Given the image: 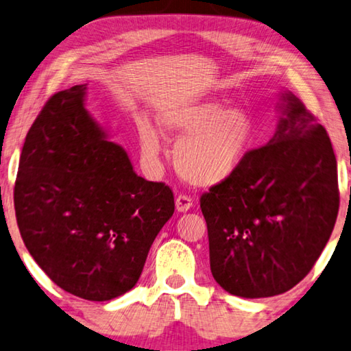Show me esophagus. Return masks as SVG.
<instances>
[{
    "label": "esophagus",
    "mask_w": 351,
    "mask_h": 351,
    "mask_svg": "<svg viewBox=\"0 0 351 351\" xmlns=\"http://www.w3.org/2000/svg\"><path fill=\"white\" fill-rule=\"evenodd\" d=\"M193 206V199L186 196V194H179V196L176 197V208L177 211H180V213H185L189 208Z\"/></svg>",
    "instance_id": "1"
}]
</instances>
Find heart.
Wrapping results in <instances>:
<instances>
[{
  "label": "heart",
  "instance_id": "heart-1",
  "mask_svg": "<svg viewBox=\"0 0 351 351\" xmlns=\"http://www.w3.org/2000/svg\"><path fill=\"white\" fill-rule=\"evenodd\" d=\"M163 132L183 135L174 151L176 166L186 180L200 186L221 183L243 163L256 140L254 118L243 107H222L217 101L180 102L157 114ZM143 154L149 160L160 152V135L147 123L140 124Z\"/></svg>",
  "mask_w": 351,
  "mask_h": 351
}]
</instances>
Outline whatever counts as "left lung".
I'll use <instances>...</instances> for the list:
<instances>
[{"mask_svg":"<svg viewBox=\"0 0 351 351\" xmlns=\"http://www.w3.org/2000/svg\"><path fill=\"white\" fill-rule=\"evenodd\" d=\"M267 145L200 196L210 267L238 297L283 294L306 277L335 228L337 163L330 136L292 93Z\"/></svg>","mask_w":351,"mask_h":351,"instance_id":"8db88e82","label":"left lung"}]
</instances>
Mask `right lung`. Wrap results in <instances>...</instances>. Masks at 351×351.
I'll return each mask as SVG.
<instances>
[{"instance_id":"right-lung-1","label":"right lung","mask_w":351,"mask_h":351,"mask_svg":"<svg viewBox=\"0 0 351 351\" xmlns=\"http://www.w3.org/2000/svg\"><path fill=\"white\" fill-rule=\"evenodd\" d=\"M87 85L59 91L27 132L14 188L23 243L63 291L112 300L136 285L174 213L163 182L136 176L85 110Z\"/></svg>"}]
</instances>
